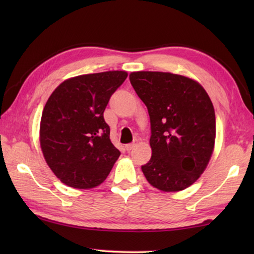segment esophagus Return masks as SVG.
<instances>
[{
  "instance_id": "obj_1",
  "label": "esophagus",
  "mask_w": 254,
  "mask_h": 254,
  "mask_svg": "<svg viewBox=\"0 0 254 254\" xmlns=\"http://www.w3.org/2000/svg\"><path fill=\"white\" fill-rule=\"evenodd\" d=\"M136 144H137V141H136V140H134V141H133L132 143H128V144H127V145H126V149L127 150V151H131V150H132L133 148H134Z\"/></svg>"
}]
</instances>
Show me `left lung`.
Wrapping results in <instances>:
<instances>
[{"mask_svg":"<svg viewBox=\"0 0 254 254\" xmlns=\"http://www.w3.org/2000/svg\"><path fill=\"white\" fill-rule=\"evenodd\" d=\"M131 85L147 106L152 156L142 169L150 185L179 191L203 174L213 153L216 123L203 86L182 75L135 71Z\"/></svg>","mask_w":254,"mask_h":254,"instance_id":"obj_1","label":"left lung"}]
</instances>
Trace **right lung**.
Wrapping results in <instances>:
<instances>
[{"instance_id":"1","label":"right lung","mask_w":254,"mask_h":254,"mask_svg":"<svg viewBox=\"0 0 254 254\" xmlns=\"http://www.w3.org/2000/svg\"><path fill=\"white\" fill-rule=\"evenodd\" d=\"M127 77L122 70L72 77L47 101L40 122L41 150L50 169L67 186H98L121 154L111 142L103 113Z\"/></svg>"}]
</instances>
